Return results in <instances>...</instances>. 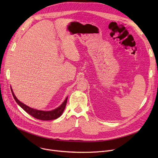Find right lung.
Listing matches in <instances>:
<instances>
[{
  "label": "right lung",
  "mask_w": 158,
  "mask_h": 158,
  "mask_svg": "<svg viewBox=\"0 0 158 158\" xmlns=\"http://www.w3.org/2000/svg\"><path fill=\"white\" fill-rule=\"evenodd\" d=\"M11 90L15 101L24 111H26L28 114L31 115L32 117L41 120H54L59 118L64 110L66 102H67V98H68V97H66L64 101L59 107H57L56 109L54 110L47 111H41V110H37L35 109L31 108V107L26 106V104H24L20 101H19V100H18L17 98H16V96L15 95L11 88Z\"/></svg>",
  "instance_id": "1"
}]
</instances>
